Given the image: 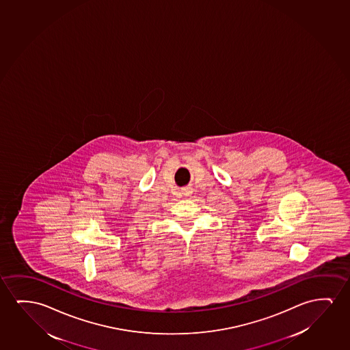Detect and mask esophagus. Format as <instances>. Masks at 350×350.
Returning a JSON list of instances; mask_svg holds the SVG:
<instances>
[{
	"label": "esophagus",
	"instance_id": "obj_1",
	"mask_svg": "<svg viewBox=\"0 0 350 350\" xmlns=\"http://www.w3.org/2000/svg\"><path fill=\"white\" fill-rule=\"evenodd\" d=\"M181 192H183L185 197H189L193 193V188L191 187V186H186V187H183V189H181Z\"/></svg>",
	"mask_w": 350,
	"mask_h": 350
}]
</instances>
